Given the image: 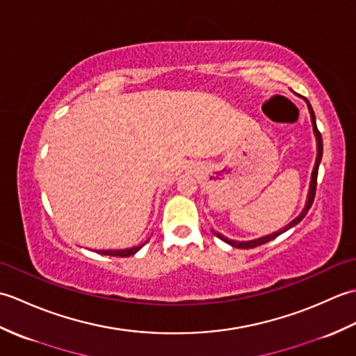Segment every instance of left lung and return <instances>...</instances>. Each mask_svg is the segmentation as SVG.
Masks as SVG:
<instances>
[{"label": "left lung", "instance_id": "obj_1", "mask_svg": "<svg viewBox=\"0 0 356 356\" xmlns=\"http://www.w3.org/2000/svg\"><path fill=\"white\" fill-rule=\"evenodd\" d=\"M306 102H307V107H309V113H311V119H312V125H314V133H315V138H316V161H315V166H314V171H312L311 186H309V194H307V202H306V205H305V209L301 211L300 216H298L297 218H293V220H292L289 225H286L284 228H282V229L277 231V232H274V234H269V236H264V237L255 238V240H249V241H237V240L226 238V237H223V236H222L220 232H216V231H213V232H214V236H216V237H218L220 240H223L225 243H228V245H231V246H234V248H240V249H251V248H257V246H260V245H264V243H268V241H270V240H274L275 237H278L280 234H283V232H286L287 229H291L292 226L298 225L301 220H303L305 216L307 214V211L311 209L312 203H314V199H315V191H316V177H318V166H320L321 157H323V139H321V133L318 131V128H316L315 115H314V110H312V107H311V104H309V101H307V99H306Z\"/></svg>", "mask_w": 356, "mask_h": 356}]
</instances>
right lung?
Segmentation results:
<instances>
[{
  "label": "right lung",
  "instance_id": "obj_1",
  "mask_svg": "<svg viewBox=\"0 0 356 356\" xmlns=\"http://www.w3.org/2000/svg\"><path fill=\"white\" fill-rule=\"evenodd\" d=\"M145 243H147V241H145ZM145 243H143V245H145ZM143 245L133 246V248H128V249H115V251H113V249H108V251H97V254L110 255V257H130V255H134L136 252H138Z\"/></svg>",
  "mask_w": 356,
  "mask_h": 356
}]
</instances>
